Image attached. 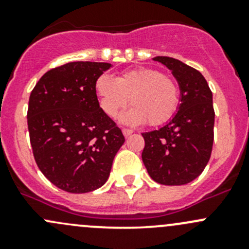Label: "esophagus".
Masks as SVG:
<instances>
[{"label": "esophagus", "mask_w": 249, "mask_h": 249, "mask_svg": "<svg viewBox=\"0 0 249 249\" xmlns=\"http://www.w3.org/2000/svg\"><path fill=\"white\" fill-rule=\"evenodd\" d=\"M122 132L125 137H129L130 135H132V132L134 131H132V130H129V129H123Z\"/></svg>", "instance_id": "34e87169"}]
</instances>
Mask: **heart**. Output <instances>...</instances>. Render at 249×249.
I'll return each mask as SVG.
<instances>
[{
  "label": "heart",
  "mask_w": 249,
  "mask_h": 249,
  "mask_svg": "<svg viewBox=\"0 0 249 249\" xmlns=\"http://www.w3.org/2000/svg\"><path fill=\"white\" fill-rule=\"evenodd\" d=\"M100 106L110 118H117L129 104L132 108L123 117V123L139 125L164 124L176 112L179 90L172 78L158 70L135 69L115 78L101 74L95 82Z\"/></svg>",
  "instance_id": "1"
}]
</instances>
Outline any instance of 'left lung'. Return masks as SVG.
<instances>
[{"label": "left lung", "instance_id": "left-lung-1", "mask_svg": "<svg viewBox=\"0 0 249 249\" xmlns=\"http://www.w3.org/2000/svg\"><path fill=\"white\" fill-rule=\"evenodd\" d=\"M172 72L179 87V105L164 126L143 132L142 160L153 180L183 185L199 177L213 145L212 91L197 70L169 56H157Z\"/></svg>", "mask_w": 249, "mask_h": 249}]
</instances>
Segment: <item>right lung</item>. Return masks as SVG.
<instances>
[{"instance_id":"obj_1","label":"right lung","mask_w":249,"mask_h":249,"mask_svg":"<svg viewBox=\"0 0 249 249\" xmlns=\"http://www.w3.org/2000/svg\"><path fill=\"white\" fill-rule=\"evenodd\" d=\"M110 67L69 62L44 73L30 95L27 125L35 160L65 192L82 194L102 187L125 142L95 90L97 78Z\"/></svg>"}]
</instances>
